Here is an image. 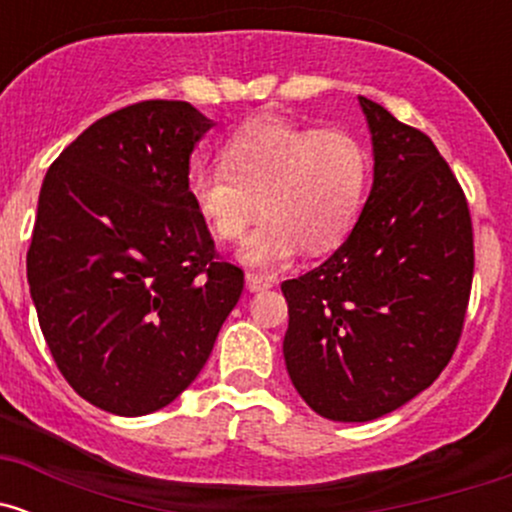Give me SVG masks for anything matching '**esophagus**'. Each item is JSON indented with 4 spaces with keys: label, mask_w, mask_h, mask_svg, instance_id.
<instances>
[{
    "label": "esophagus",
    "mask_w": 512,
    "mask_h": 512,
    "mask_svg": "<svg viewBox=\"0 0 512 512\" xmlns=\"http://www.w3.org/2000/svg\"><path fill=\"white\" fill-rule=\"evenodd\" d=\"M245 284H248L250 291H267V289H272L274 279H272V276H267V274L250 272V274H245Z\"/></svg>",
    "instance_id": "esophagus-1"
}]
</instances>
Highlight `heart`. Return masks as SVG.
I'll return each mask as SVG.
<instances>
[{
	"label": "heart",
	"mask_w": 512,
	"mask_h": 512,
	"mask_svg": "<svg viewBox=\"0 0 512 512\" xmlns=\"http://www.w3.org/2000/svg\"><path fill=\"white\" fill-rule=\"evenodd\" d=\"M223 163H195L187 195L216 238L238 240L255 267L322 255L354 231L368 197L370 154L346 129H310L284 117H252L221 146Z\"/></svg>",
	"instance_id": "1"
}]
</instances>
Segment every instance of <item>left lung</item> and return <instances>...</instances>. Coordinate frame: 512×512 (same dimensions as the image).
Wrapping results in <instances>:
<instances>
[{
	"label": "left lung",
	"instance_id": "left-lung-1",
	"mask_svg": "<svg viewBox=\"0 0 512 512\" xmlns=\"http://www.w3.org/2000/svg\"><path fill=\"white\" fill-rule=\"evenodd\" d=\"M373 187L330 260L281 284L286 370L310 409L373 421L424 392L460 342L474 274L472 219L436 144L358 96Z\"/></svg>",
	"mask_w": 512,
	"mask_h": 512
}]
</instances>
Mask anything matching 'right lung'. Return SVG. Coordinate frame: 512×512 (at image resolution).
<instances>
[{"label": "right lung", "mask_w": 512, "mask_h": 512, "mask_svg": "<svg viewBox=\"0 0 512 512\" xmlns=\"http://www.w3.org/2000/svg\"><path fill=\"white\" fill-rule=\"evenodd\" d=\"M214 122L142 101L84 129L40 187L28 286L57 368L93 407L163 409L190 387L243 293L187 195Z\"/></svg>", "instance_id": "obj_1"}]
</instances>
